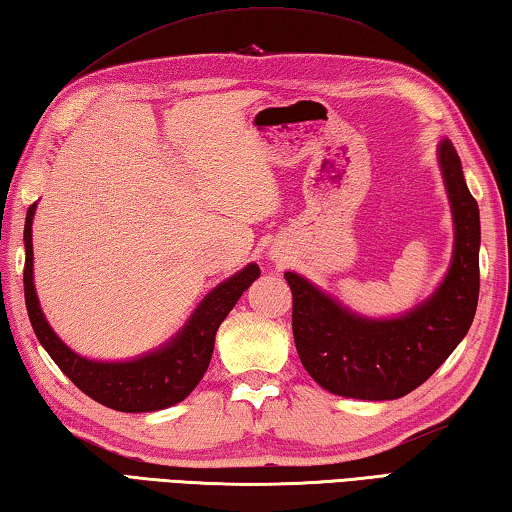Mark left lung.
I'll return each mask as SVG.
<instances>
[{
  "mask_svg": "<svg viewBox=\"0 0 512 512\" xmlns=\"http://www.w3.org/2000/svg\"><path fill=\"white\" fill-rule=\"evenodd\" d=\"M454 215V256L432 299L398 319H364L303 276L288 272L292 333L301 364L326 391L360 400H393L418 389L468 335L479 301V204L450 141L438 148Z\"/></svg>",
  "mask_w": 512,
  "mask_h": 512,
  "instance_id": "left-lung-1",
  "label": "left lung"
}]
</instances>
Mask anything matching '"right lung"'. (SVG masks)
Masks as SVG:
<instances>
[{"instance_id":"1","label":"right lung","mask_w":512,"mask_h":512,"mask_svg":"<svg viewBox=\"0 0 512 512\" xmlns=\"http://www.w3.org/2000/svg\"><path fill=\"white\" fill-rule=\"evenodd\" d=\"M33 213L35 204L26 211L24 224V299L35 337L40 339L51 360L58 364V369L89 398L116 411L141 414V411H157L182 402L209 369L215 333L224 317L236 306L242 292L261 276L258 265L249 263L245 270L220 283L197 306L188 324L179 330V335L159 351L132 362H92L62 344L40 310L33 288Z\"/></svg>"}]
</instances>
